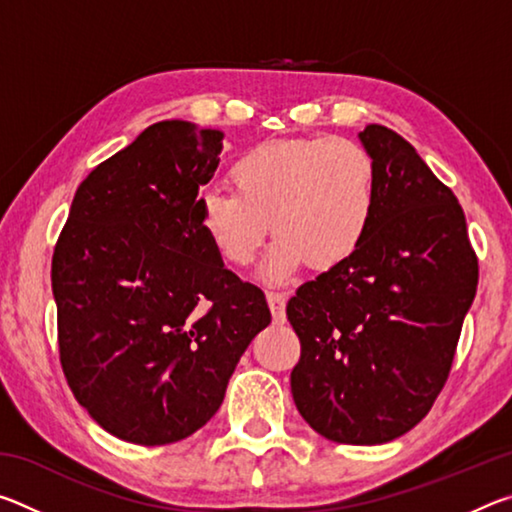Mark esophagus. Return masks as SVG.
I'll list each match as a JSON object with an SVG mask.
<instances>
[{
    "instance_id": "esophagus-1",
    "label": "esophagus",
    "mask_w": 512,
    "mask_h": 512,
    "mask_svg": "<svg viewBox=\"0 0 512 512\" xmlns=\"http://www.w3.org/2000/svg\"><path fill=\"white\" fill-rule=\"evenodd\" d=\"M266 300H268V307H271V314L275 323H284V318H287V293L284 291H266Z\"/></svg>"
}]
</instances>
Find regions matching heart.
<instances>
[{
    "label": "heart",
    "instance_id": "obj_1",
    "mask_svg": "<svg viewBox=\"0 0 512 512\" xmlns=\"http://www.w3.org/2000/svg\"><path fill=\"white\" fill-rule=\"evenodd\" d=\"M235 192L205 189L196 212L225 264L246 268L273 235L266 273L284 277L305 262L332 268L366 239L377 207V164L348 137L264 142L230 167Z\"/></svg>",
    "mask_w": 512,
    "mask_h": 512
}]
</instances>
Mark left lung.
I'll return each mask as SVG.
<instances>
[{
  "instance_id": "obj_1",
  "label": "left lung",
  "mask_w": 512,
  "mask_h": 512,
  "mask_svg": "<svg viewBox=\"0 0 512 512\" xmlns=\"http://www.w3.org/2000/svg\"><path fill=\"white\" fill-rule=\"evenodd\" d=\"M377 207L354 253L305 282L287 318L300 339L291 393L320 436L381 445L411 431L447 384L479 259L463 207L402 135L359 133Z\"/></svg>"
}]
</instances>
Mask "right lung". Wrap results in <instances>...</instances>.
I'll return each instance as SVG.
<instances>
[{
	"label": "right lung",
	"mask_w": 512,
	"mask_h": 512,
	"mask_svg": "<svg viewBox=\"0 0 512 512\" xmlns=\"http://www.w3.org/2000/svg\"><path fill=\"white\" fill-rule=\"evenodd\" d=\"M223 133L169 119L76 189L51 287L60 366L92 420L126 443L192 436L219 411L266 296L223 268L198 225Z\"/></svg>",
	"instance_id": "1"
}]
</instances>
